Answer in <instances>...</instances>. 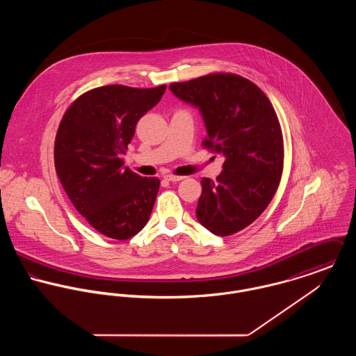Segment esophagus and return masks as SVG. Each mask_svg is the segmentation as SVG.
Returning a JSON list of instances; mask_svg holds the SVG:
<instances>
[{"label":"esophagus","mask_w":356,"mask_h":356,"mask_svg":"<svg viewBox=\"0 0 356 356\" xmlns=\"http://www.w3.org/2000/svg\"><path fill=\"white\" fill-rule=\"evenodd\" d=\"M164 178H165L167 181H171V182H178V181H182L185 177H182V175H172V174H167Z\"/></svg>","instance_id":"34e87169"}]
</instances>
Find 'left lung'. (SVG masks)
Returning <instances> with one entry per match:
<instances>
[{
  "label": "left lung",
  "instance_id": "1",
  "mask_svg": "<svg viewBox=\"0 0 356 356\" xmlns=\"http://www.w3.org/2000/svg\"><path fill=\"white\" fill-rule=\"evenodd\" d=\"M171 92L200 108L209 152L225 156L216 181L203 178L197 219L226 237L250 226L273 200L284 170V137L273 104L250 79L211 72L174 82Z\"/></svg>",
  "mask_w": 356,
  "mask_h": 356
}]
</instances>
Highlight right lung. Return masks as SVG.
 Returning <instances> with one entry per match:
<instances>
[{
  "label": "right lung",
  "mask_w": 356,
  "mask_h": 356,
  "mask_svg": "<svg viewBox=\"0 0 356 356\" xmlns=\"http://www.w3.org/2000/svg\"><path fill=\"white\" fill-rule=\"evenodd\" d=\"M167 85L100 86L71 102L57 129L54 167L76 211L113 240H129L148 223L159 178L124 167L137 122L160 102Z\"/></svg>",
  "instance_id": "right-lung-1"
}]
</instances>
